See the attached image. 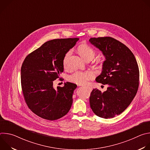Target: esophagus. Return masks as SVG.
<instances>
[{
  "instance_id": "1",
  "label": "esophagus",
  "mask_w": 150,
  "mask_h": 150,
  "mask_svg": "<svg viewBox=\"0 0 150 150\" xmlns=\"http://www.w3.org/2000/svg\"><path fill=\"white\" fill-rule=\"evenodd\" d=\"M85 88H87V89H88V90L89 91H92V88L91 87H85Z\"/></svg>"
}]
</instances>
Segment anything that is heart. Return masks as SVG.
I'll list each match as a JSON object with an SVG mask.
<instances>
[{
	"mask_svg": "<svg viewBox=\"0 0 150 150\" xmlns=\"http://www.w3.org/2000/svg\"><path fill=\"white\" fill-rule=\"evenodd\" d=\"M79 54L85 60H92L96 56L95 50L88 45H81L78 48ZM71 54V51H68L63 59V65L65 69L68 68V62L69 56ZM94 76V74L90 71H77L72 74L69 76V81L79 85L86 84L89 80L92 79Z\"/></svg>",
	"mask_w": 150,
	"mask_h": 150,
	"instance_id": "b5f03b06",
	"label": "heart"
}]
</instances>
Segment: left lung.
Returning <instances> with one entry per match:
<instances>
[{"mask_svg": "<svg viewBox=\"0 0 150 150\" xmlns=\"http://www.w3.org/2000/svg\"><path fill=\"white\" fill-rule=\"evenodd\" d=\"M89 41L105 57L102 72L96 81L109 85L103 93L93 90L90 107L97 116L112 118L122 113L136 96L139 83L138 63L129 49L112 37L91 38Z\"/></svg>", "mask_w": 150, "mask_h": 150, "instance_id": "1", "label": "left lung"}]
</instances>
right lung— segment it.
<instances>
[{
    "label": "right lung",
    "instance_id": "1",
    "mask_svg": "<svg viewBox=\"0 0 150 150\" xmlns=\"http://www.w3.org/2000/svg\"><path fill=\"white\" fill-rule=\"evenodd\" d=\"M78 38L48 41L25 58L21 69L23 94L28 108L38 116L54 120L66 115L72 104L75 83L67 82L53 88V81L63 71V59Z\"/></svg>",
    "mask_w": 150,
    "mask_h": 150
}]
</instances>
